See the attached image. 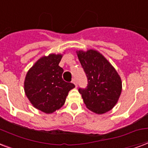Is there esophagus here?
<instances>
[{"label":"esophagus","mask_w":148,"mask_h":148,"mask_svg":"<svg viewBox=\"0 0 148 148\" xmlns=\"http://www.w3.org/2000/svg\"><path fill=\"white\" fill-rule=\"evenodd\" d=\"M72 83H73V84H74V85H75V86L77 87V81H76V79H75V78L73 79V80H72Z\"/></svg>","instance_id":"1"}]
</instances>
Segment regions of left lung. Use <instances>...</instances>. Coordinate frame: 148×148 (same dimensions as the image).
<instances>
[{"label":"left lung","instance_id":"8db88e82","mask_svg":"<svg viewBox=\"0 0 148 148\" xmlns=\"http://www.w3.org/2000/svg\"><path fill=\"white\" fill-rule=\"evenodd\" d=\"M87 78L88 86L78 89L89 110L103 114L116 104L122 92V82L112 64L94 49L77 51Z\"/></svg>","mask_w":148,"mask_h":148}]
</instances>
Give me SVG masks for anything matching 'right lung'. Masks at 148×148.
I'll list each match as a JSON object with an SVG mask.
<instances>
[{
  "mask_svg": "<svg viewBox=\"0 0 148 148\" xmlns=\"http://www.w3.org/2000/svg\"><path fill=\"white\" fill-rule=\"evenodd\" d=\"M62 54H49L38 60L27 72L24 90L35 108L49 114L60 109L68 92L74 88L62 78L64 70L59 66Z\"/></svg>",
  "mask_w": 148,
  "mask_h": 148,
  "instance_id": "right-lung-1",
  "label": "right lung"
}]
</instances>
